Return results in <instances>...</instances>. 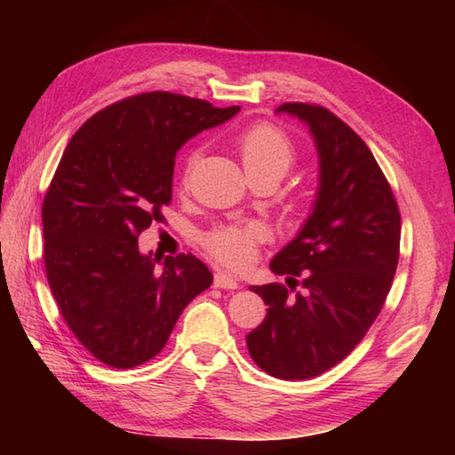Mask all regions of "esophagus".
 I'll return each instance as SVG.
<instances>
[{
    "mask_svg": "<svg viewBox=\"0 0 455 455\" xmlns=\"http://www.w3.org/2000/svg\"><path fill=\"white\" fill-rule=\"evenodd\" d=\"M215 287H219V289H230V291H233V289H238V282H236L235 277H230L228 274L217 272L215 274Z\"/></svg>",
    "mask_w": 455,
    "mask_h": 455,
    "instance_id": "obj_1",
    "label": "esophagus"
}]
</instances>
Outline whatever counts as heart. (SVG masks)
Returning <instances> with one entry per match:
<instances>
[{"instance_id":"b5f03b06","label":"heart","mask_w":455,"mask_h":455,"mask_svg":"<svg viewBox=\"0 0 455 455\" xmlns=\"http://www.w3.org/2000/svg\"><path fill=\"white\" fill-rule=\"evenodd\" d=\"M235 147L240 154V160H243L250 181L267 178L277 183L297 162V148L293 139L274 123H256L252 127L244 129L235 139ZM197 162L199 150H191L181 173L183 186H189ZM305 203V196H295L287 203V211H301ZM262 238L264 230L256 225H222L207 233L205 248L217 262L228 267H244L252 262L256 246L262 243Z\"/></svg>"}]
</instances>
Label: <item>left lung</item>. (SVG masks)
Returning a JSON list of instances; mask_svg holds the SVG:
<instances>
[{"mask_svg": "<svg viewBox=\"0 0 455 455\" xmlns=\"http://www.w3.org/2000/svg\"><path fill=\"white\" fill-rule=\"evenodd\" d=\"M308 124L318 150V191L301 233L269 267L287 284L252 285L267 315L246 336L258 367L308 379L340 363L381 313L399 262L401 212L367 144L332 111L283 103ZM295 284L304 293L292 295Z\"/></svg>", "mask_w": 455, "mask_h": 455, "instance_id": "8db88e82", "label": "left lung"}]
</instances>
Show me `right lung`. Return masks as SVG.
I'll return each mask as SVG.
<instances>
[{"mask_svg":"<svg viewBox=\"0 0 455 455\" xmlns=\"http://www.w3.org/2000/svg\"><path fill=\"white\" fill-rule=\"evenodd\" d=\"M240 111L170 92L124 98L76 131L43 201L44 269L58 308L92 355L131 370L152 360L193 297L212 283L193 254L139 252L172 201L176 154Z\"/></svg>","mask_w":455,"mask_h":455,"instance_id":"right-lung-1","label":"right lung"}]
</instances>
